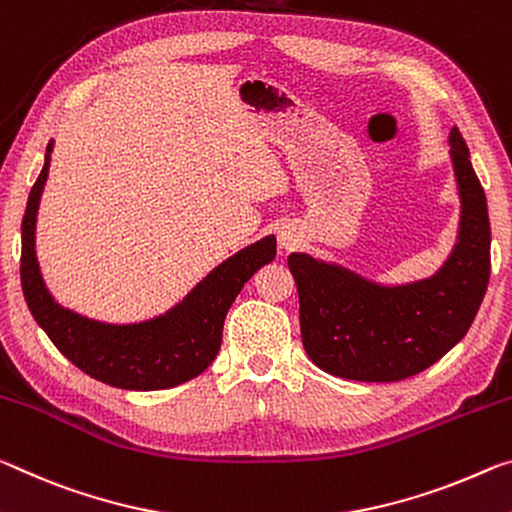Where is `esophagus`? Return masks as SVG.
Here are the masks:
<instances>
[{
	"instance_id": "34e87169",
	"label": "esophagus",
	"mask_w": 512,
	"mask_h": 512,
	"mask_svg": "<svg viewBox=\"0 0 512 512\" xmlns=\"http://www.w3.org/2000/svg\"><path fill=\"white\" fill-rule=\"evenodd\" d=\"M298 239H300V234L294 230V227H282L280 234H278V243H280V248H285V250L294 248L296 243H298Z\"/></svg>"
}]
</instances>
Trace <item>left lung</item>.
Listing matches in <instances>:
<instances>
[{"label":"left lung","mask_w":512,"mask_h":512,"mask_svg":"<svg viewBox=\"0 0 512 512\" xmlns=\"http://www.w3.org/2000/svg\"><path fill=\"white\" fill-rule=\"evenodd\" d=\"M449 145L460 223L456 246L431 278L383 285L342 264L289 255L303 346L326 373L362 383L410 378L449 353L472 326L490 280L488 202L458 127Z\"/></svg>","instance_id":"obj_1"}]
</instances>
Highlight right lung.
<instances>
[{"instance_id": "obj_1", "label": "right lung", "mask_w": 512, "mask_h": 512, "mask_svg": "<svg viewBox=\"0 0 512 512\" xmlns=\"http://www.w3.org/2000/svg\"><path fill=\"white\" fill-rule=\"evenodd\" d=\"M54 141L45 152L22 218L20 280L29 312L52 344L88 376L120 389L152 392L200 376L218 355L225 314L255 271L273 262L275 237L259 239L209 271L180 303L136 323L88 319L54 300L36 257L40 196L50 175Z\"/></svg>"}]
</instances>
